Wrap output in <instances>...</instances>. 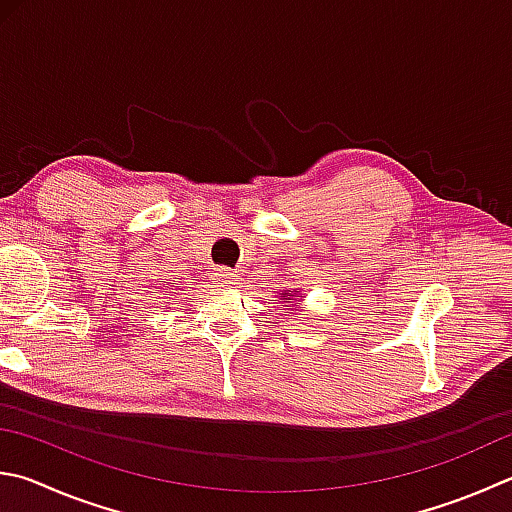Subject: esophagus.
Returning <instances> with one entry per match:
<instances>
[{
  "label": "esophagus",
  "instance_id": "1",
  "mask_svg": "<svg viewBox=\"0 0 512 512\" xmlns=\"http://www.w3.org/2000/svg\"><path fill=\"white\" fill-rule=\"evenodd\" d=\"M215 277H217V282L219 284H226V286H232V284H239V273L237 271H232V268H219V271L215 273Z\"/></svg>",
  "mask_w": 512,
  "mask_h": 512
}]
</instances>
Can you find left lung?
<instances>
[{
    "label": "left lung",
    "mask_w": 512,
    "mask_h": 512,
    "mask_svg": "<svg viewBox=\"0 0 512 512\" xmlns=\"http://www.w3.org/2000/svg\"><path fill=\"white\" fill-rule=\"evenodd\" d=\"M293 295H295V297H302V295H300V291H291V293H280V300H284V302H286V300H291Z\"/></svg>",
    "instance_id": "obj_1"
}]
</instances>
